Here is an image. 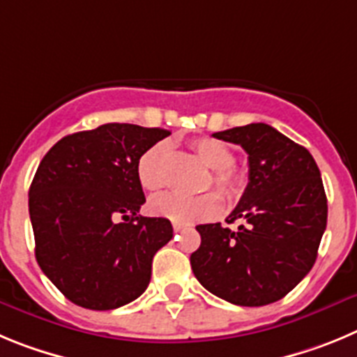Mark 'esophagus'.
<instances>
[{
    "instance_id": "1",
    "label": "esophagus",
    "mask_w": 357,
    "mask_h": 357,
    "mask_svg": "<svg viewBox=\"0 0 357 357\" xmlns=\"http://www.w3.org/2000/svg\"><path fill=\"white\" fill-rule=\"evenodd\" d=\"M172 227H174V231H176V233H179V231H183V229H185V224H179V222H174V224H172Z\"/></svg>"
}]
</instances>
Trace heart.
<instances>
[{"mask_svg":"<svg viewBox=\"0 0 357 357\" xmlns=\"http://www.w3.org/2000/svg\"><path fill=\"white\" fill-rule=\"evenodd\" d=\"M190 149L201 163L211 169L210 178L204 183V190L215 186L226 202L238 201L245 188V174L234 165L233 149L222 140L202 137L190 144ZM172 147L169 142H156L144 153L137 163V174L140 185L151 192L165 188L171 172ZM151 213L169 218L172 222L195 224L210 220L220 211V199L215 194L199 197H183L176 194L156 195L149 202Z\"/></svg>","mask_w":357,"mask_h":357,"instance_id":"1","label":"heart"}]
</instances>
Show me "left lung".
<instances>
[{"mask_svg": "<svg viewBox=\"0 0 357 357\" xmlns=\"http://www.w3.org/2000/svg\"><path fill=\"white\" fill-rule=\"evenodd\" d=\"M249 155V183L227 222L236 231L201 224V245L190 256L202 287L236 306L282 298L314 265L327 226V199L317 162L306 147L268 124L213 133Z\"/></svg>", "mask_w": 357, "mask_h": 357, "instance_id": "8db88e82", "label": "left lung"}]
</instances>
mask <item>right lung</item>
Segmentation results:
<instances>
[{"label": "right lung", "mask_w": 357, "mask_h": 357, "mask_svg": "<svg viewBox=\"0 0 357 357\" xmlns=\"http://www.w3.org/2000/svg\"><path fill=\"white\" fill-rule=\"evenodd\" d=\"M169 135L102 124L63 137L38 163L28 194L35 258L70 303L107 311L146 291L153 256L172 238V224L139 215L146 197L137 163Z\"/></svg>", "instance_id": "obj_1"}]
</instances>
